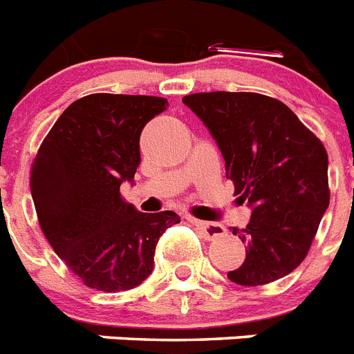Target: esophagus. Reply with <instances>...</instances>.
Masks as SVG:
<instances>
[{"label": "esophagus", "mask_w": 354, "mask_h": 354, "mask_svg": "<svg viewBox=\"0 0 354 354\" xmlns=\"http://www.w3.org/2000/svg\"><path fill=\"white\" fill-rule=\"evenodd\" d=\"M193 223H195V227L201 231V234L206 238V240H214V238H220L225 234V229H223V225H220V223L201 222V220H193Z\"/></svg>", "instance_id": "34e87169"}]
</instances>
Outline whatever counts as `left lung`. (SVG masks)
Segmentation results:
<instances>
[{
	"label": "left lung",
	"instance_id": "1",
	"mask_svg": "<svg viewBox=\"0 0 354 354\" xmlns=\"http://www.w3.org/2000/svg\"><path fill=\"white\" fill-rule=\"evenodd\" d=\"M209 129L238 201L252 209L245 259L227 277L243 286L288 276L306 258L329 206L328 152L283 102L258 93H195L183 98Z\"/></svg>",
	"mask_w": 354,
	"mask_h": 354
}]
</instances>
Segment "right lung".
I'll list each match as a JSON object with an SVG mask.
<instances>
[{
  "mask_svg": "<svg viewBox=\"0 0 354 354\" xmlns=\"http://www.w3.org/2000/svg\"><path fill=\"white\" fill-rule=\"evenodd\" d=\"M166 98L96 93L66 109L32 162L30 189L50 245L84 285L123 292L153 268L162 232L179 223L174 211L141 213L123 201L141 162L140 136Z\"/></svg>",
  "mask_w": 354,
  "mask_h": 354,
  "instance_id": "add662e5",
  "label": "right lung"
}]
</instances>
